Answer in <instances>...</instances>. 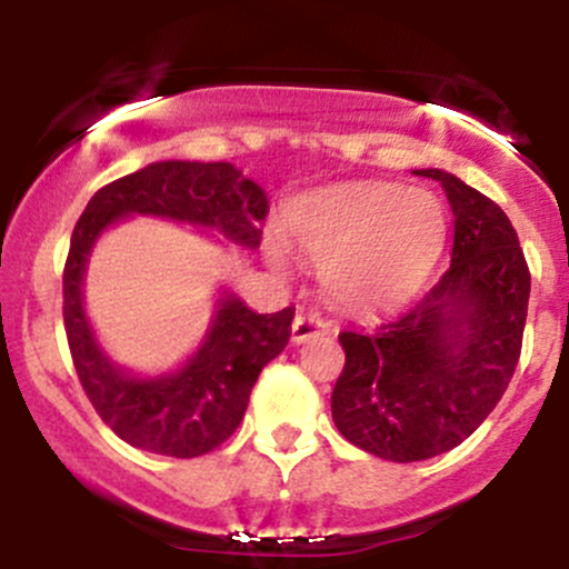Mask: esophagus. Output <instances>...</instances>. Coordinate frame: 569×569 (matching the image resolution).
<instances>
[{
    "mask_svg": "<svg viewBox=\"0 0 569 569\" xmlns=\"http://www.w3.org/2000/svg\"><path fill=\"white\" fill-rule=\"evenodd\" d=\"M326 331V323L318 316H310V312H299L291 323V339L297 345L307 342L310 337H318Z\"/></svg>",
    "mask_w": 569,
    "mask_h": 569,
    "instance_id": "1",
    "label": "esophagus"
}]
</instances>
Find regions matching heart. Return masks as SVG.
Returning a JSON list of instances; mask_svg holds the SVG:
<instances>
[{
	"mask_svg": "<svg viewBox=\"0 0 569 569\" xmlns=\"http://www.w3.org/2000/svg\"><path fill=\"white\" fill-rule=\"evenodd\" d=\"M286 240L323 267L331 299L356 312L393 310L415 297L447 243V211L430 189L350 184L307 194L286 213ZM267 238L283 267L289 246Z\"/></svg>",
	"mask_w": 569,
	"mask_h": 569,
	"instance_id": "1",
	"label": "heart"
}]
</instances>
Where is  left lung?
I'll list each match as a JSON object with an SVG mask.
<instances>
[{"instance_id": "8db88e82", "label": "left lung", "mask_w": 569, "mask_h": 569, "mask_svg": "<svg viewBox=\"0 0 569 569\" xmlns=\"http://www.w3.org/2000/svg\"><path fill=\"white\" fill-rule=\"evenodd\" d=\"M415 173L452 206V264L403 316L339 335L331 393L339 433L393 462L449 452L487 420L519 363L530 302V267L498 202L439 168Z\"/></svg>"}]
</instances>
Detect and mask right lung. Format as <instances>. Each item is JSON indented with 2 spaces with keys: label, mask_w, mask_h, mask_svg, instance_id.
Wrapping results in <instances>:
<instances>
[{
  "label": "right lung",
  "mask_w": 569,
  "mask_h": 569,
  "mask_svg": "<svg viewBox=\"0 0 569 569\" xmlns=\"http://www.w3.org/2000/svg\"><path fill=\"white\" fill-rule=\"evenodd\" d=\"M270 202L232 162H152L101 187L71 232L63 267V326L84 396L101 420L143 452L200 457L243 420L253 382L289 345L293 307L259 316L230 291L192 358L173 375L136 377L109 361L82 305V278L96 240L126 217H162L208 227L232 243L259 248Z\"/></svg>",
  "instance_id": "add662e5"
}]
</instances>
